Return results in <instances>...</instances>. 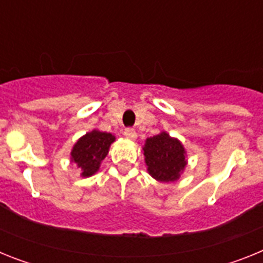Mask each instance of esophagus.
Wrapping results in <instances>:
<instances>
[{"label": "esophagus", "mask_w": 263, "mask_h": 263, "mask_svg": "<svg viewBox=\"0 0 263 263\" xmlns=\"http://www.w3.org/2000/svg\"><path fill=\"white\" fill-rule=\"evenodd\" d=\"M124 136L126 137L127 139H136L137 138L136 130L132 129V127H126V129L124 130Z\"/></svg>", "instance_id": "1"}]
</instances>
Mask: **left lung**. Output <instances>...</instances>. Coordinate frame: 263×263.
I'll return each mask as SVG.
<instances>
[{
	"mask_svg": "<svg viewBox=\"0 0 263 263\" xmlns=\"http://www.w3.org/2000/svg\"><path fill=\"white\" fill-rule=\"evenodd\" d=\"M143 155L148 174L159 182H175L187 166L182 142L166 132L146 139Z\"/></svg>",
	"mask_w": 263,
	"mask_h": 263,
	"instance_id": "left-lung-1",
	"label": "left lung"
}]
</instances>
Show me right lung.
Masks as SVG:
<instances>
[{"mask_svg":"<svg viewBox=\"0 0 263 263\" xmlns=\"http://www.w3.org/2000/svg\"><path fill=\"white\" fill-rule=\"evenodd\" d=\"M115 141L113 134L96 129L79 138L72 147L71 160L81 168V176L88 178L99 171L100 164L105 159L109 147Z\"/></svg>","mask_w":263,"mask_h":263,"instance_id":"add662e5","label":"right lung"}]
</instances>
